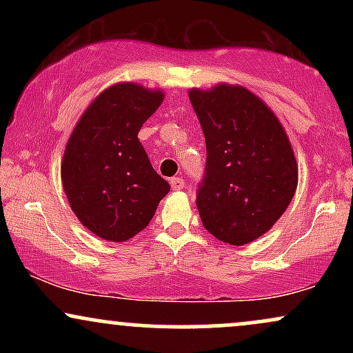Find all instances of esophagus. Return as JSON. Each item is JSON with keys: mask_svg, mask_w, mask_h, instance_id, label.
<instances>
[{"mask_svg": "<svg viewBox=\"0 0 353 353\" xmlns=\"http://www.w3.org/2000/svg\"><path fill=\"white\" fill-rule=\"evenodd\" d=\"M171 188H172V190H181V189H184V179H182V177H172L171 181Z\"/></svg>", "mask_w": 353, "mask_h": 353, "instance_id": "obj_1", "label": "esophagus"}]
</instances>
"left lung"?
Returning a JSON list of instances; mask_svg holds the SVG:
<instances>
[{
	"instance_id": "obj_1",
	"label": "left lung",
	"mask_w": 353,
	"mask_h": 353,
	"mask_svg": "<svg viewBox=\"0 0 353 353\" xmlns=\"http://www.w3.org/2000/svg\"><path fill=\"white\" fill-rule=\"evenodd\" d=\"M189 99L208 149L196 199L202 224L225 244H249L292 201L299 182L292 145L272 109L244 86L192 88Z\"/></svg>"
}]
</instances>
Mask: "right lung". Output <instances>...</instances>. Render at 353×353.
Listing matches in <instances>:
<instances>
[{"label":"right lung","mask_w":353,"mask_h":353,"mask_svg":"<svg viewBox=\"0 0 353 353\" xmlns=\"http://www.w3.org/2000/svg\"><path fill=\"white\" fill-rule=\"evenodd\" d=\"M163 101L161 89L112 84L89 104L68 139L63 189L81 224L104 241L125 242L148 228L171 189L137 139Z\"/></svg>","instance_id":"obj_1"}]
</instances>
